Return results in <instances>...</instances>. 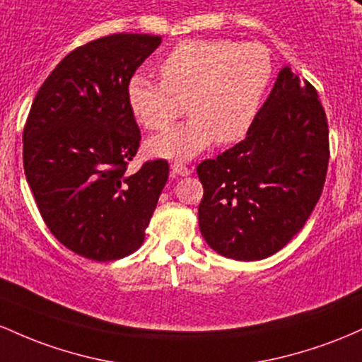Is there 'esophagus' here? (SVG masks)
I'll return each instance as SVG.
<instances>
[{"label":"esophagus","instance_id":"esophagus-1","mask_svg":"<svg viewBox=\"0 0 362 362\" xmlns=\"http://www.w3.org/2000/svg\"><path fill=\"white\" fill-rule=\"evenodd\" d=\"M170 170H173L174 176H189V168L186 164H182V162H173L170 164Z\"/></svg>","mask_w":362,"mask_h":362}]
</instances>
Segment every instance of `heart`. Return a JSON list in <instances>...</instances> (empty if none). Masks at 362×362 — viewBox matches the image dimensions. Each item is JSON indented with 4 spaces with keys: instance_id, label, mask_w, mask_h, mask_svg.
<instances>
[{
    "instance_id": "b5f03b06",
    "label": "heart",
    "mask_w": 362,
    "mask_h": 362,
    "mask_svg": "<svg viewBox=\"0 0 362 362\" xmlns=\"http://www.w3.org/2000/svg\"><path fill=\"white\" fill-rule=\"evenodd\" d=\"M160 82L129 78L128 105L138 123L162 129L181 111L192 115L177 127L150 138L147 150L165 159H189L215 140L241 138L272 80L269 51L255 42L189 39L176 44L159 63Z\"/></svg>"
}]
</instances>
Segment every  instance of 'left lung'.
Masks as SVG:
<instances>
[{"instance_id":"8db88e82","label":"left lung","mask_w":362,"mask_h":362,"mask_svg":"<svg viewBox=\"0 0 362 362\" xmlns=\"http://www.w3.org/2000/svg\"><path fill=\"white\" fill-rule=\"evenodd\" d=\"M328 159V123L318 92L282 68L245 140L198 164V222L206 245L239 262L277 253L322 197Z\"/></svg>"}]
</instances>
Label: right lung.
Here are the masks:
<instances>
[{"label": "right lung", "instance_id": "add662e5", "mask_svg": "<svg viewBox=\"0 0 362 362\" xmlns=\"http://www.w3.org/2000/svg\"><path fill=\"white\" fill-rule=\"evenodd\" d=\"M159 35L112 34L76 47L39 88L23 128V169L44 222L73 253L95 262L141 246L169 177L168 160L135 174L140 128L127 87Z\"/></svg>", "mask_w": 362, "mask_h": 362}]
</instances>
